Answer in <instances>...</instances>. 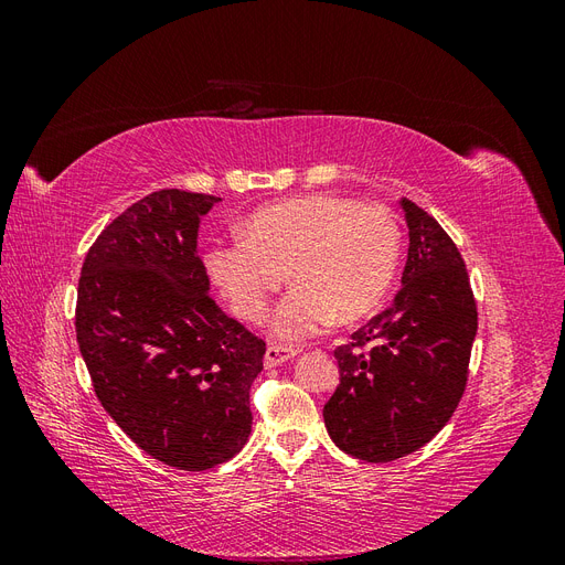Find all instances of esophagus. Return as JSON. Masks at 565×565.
I'll return each mask as SVG.
<instances>
[{
	"label": "esophagus",
	"mask_w": 565,
	"mask_h": 565,
	"mask_svg": "<svg viewBox=\"0 0 565 565\" xmlns=\"http://www.w3.org/2000/svg\"><path fill=\"white\" fill-rule=\"evenodd\" d=\"M299 351L292 349V347H282V344H270L266 349V355H264V365L266 367H276L285 361H289V358H295Z\"/></svg>",
	"instance_id": "34e87169"
}]
</instances>
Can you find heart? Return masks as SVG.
<instances>
[{
  "mask_svg": "<svg viewBox=\"0 0 565 565\" xmlns=\"http://www.w3.org/2000/svg\"><path fill=\"white\" fill-rule=\"evenodd\" d=\"M401 226L384 204L303 195L256 210L245 235L207 252V268L231 309L247 322L268 316L287 273L297 285L273 318V337L301 341L337 322L370 316L396 278Z\"/></svg>",
  "mask_w": 565,
  "mask_h": 565,
  "instance_id": "b5f03b06",
  "label": "heart"
}]
</instances>
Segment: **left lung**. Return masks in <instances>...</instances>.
<instances>
[{"mask_svg":"<svg viewBox=\"0 0 565 565\" xmlns=\"http://www.w3.org/2000/svg\"><path fill=\"white\" fill-rule=\"evenodd\" d=\"M409 228L396 299L334 349L339 386L324 403L330 438L347 455L391 461L426 446L469 380L478 309L467 264L438 221L401 198Z\"/></svg>","mask_w":565,"mask_h":565,"instance_id":"1","label":"left lung"}]
</instances>
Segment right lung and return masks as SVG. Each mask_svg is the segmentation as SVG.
Wrapping results in <instances>:
<instances>
[{
	"label": "right lung",
	"instance_id": "obj_1",
	"mask_svg": "<svg viewBox=\"0 0 565 565\" xmlns=\"http://www.w3.org/2000/svg\"><path fill=\"white\" fill-rule=\"evenodd\" d=\"M221 198L164 188L100 231L82 264L75 332L106 407L136 446L183 471L241 452L266 341L210 297L200 216Z\"/></svg>",
	"mask_w": 565,
	"mask_h": 565
}]
</instances>
